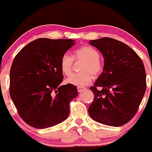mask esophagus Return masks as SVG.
<instances>
[{
	"mask_svg": "<svg viewBox=\"0 0 152 152\" xmlns=\"http://www.w3.org/2000/svg\"><path fill=\"white\" fill-rule=\"evenodd\" d=\"M86 89V88L81 87V86H78L77 87V91H78V92H80V93L83 92V91H84Z\"/></svg>",
	"mask_w": 152,
	"mask_h": 152,
	"instance_id": "34e87169",
	"label": "esophagus"
}]
</instances>
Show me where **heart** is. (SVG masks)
Listing matches in <instances>:
<instances>
[{
  "mask_svg": "<svg viewBox=\"0 0 152 152\" xmlns=\"http://www.w3.org/2000/svg\"><path fill=\"white\" fill-rule=\"evenodd\" d=\"M99 51L94 47L85 45L74 51L73 57L76 60H83L80 72L72 75L66 79V82L76 86H87L93 80V76H97L102 73L104 64L99 58ZM73 58L69 53H64L60 60V68L64 75L69 76L72 72Z\"/></svg>",
  "mask_w": 152,
  "mask_h": 152,
  "instance_id": "obj_1",
  "label": "heart"
}]
</instances>
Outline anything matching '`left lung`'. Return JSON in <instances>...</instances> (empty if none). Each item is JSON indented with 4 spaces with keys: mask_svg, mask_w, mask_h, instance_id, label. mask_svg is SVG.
Segmentation results:
<instances>
[{
    "mask_svg": "<svg viewBox=\"0 0 152 152\" xmlns=\"http://www.w3.org/2000/svg\"><path fill=\"white\" fill-rule=\"evenodd\" d=\"M102 53L104 69L94 86L88 113L95 121L109 126L125 125L138 111L146 88V71L138 55L121 41L102 37L90 40Z\"/></svg>",
    "mask_w": 152,
    "mask_h": 152,
    "instance_id": "obj_1",
    "label": "left lung"
}]
</instances>
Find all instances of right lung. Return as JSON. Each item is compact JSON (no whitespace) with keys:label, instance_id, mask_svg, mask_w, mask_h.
<instances>
[{"label":"right lung","instance_id":"1","mask_svg":"<svg viewBox=\"0 0 152 152\" xmlns=\"http://www.w3.org/2000/svg\"><path fill=\"white\" fill-rule=\"evenodd\" d=\"M72 39L38 38L24 47L10 70L9 93L21 118L43 129L64 121L69 103L77 97L76 86H61L60 60L75 44Z\"/></svg>","mask_w":152,"mask_h":152}]
</instances>
